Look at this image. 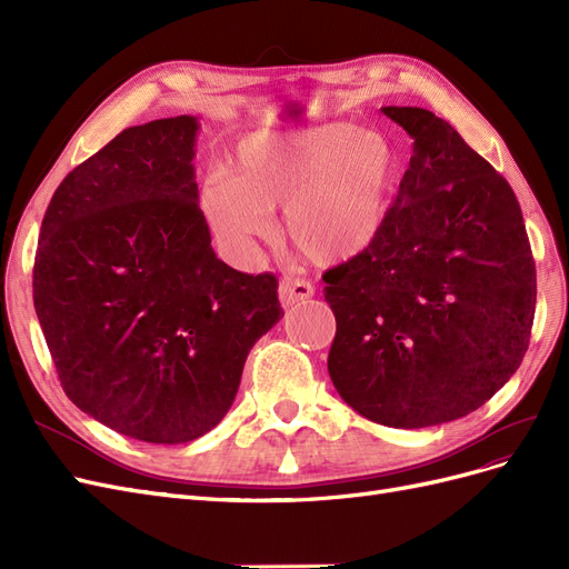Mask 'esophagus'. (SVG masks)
Returning <instances> with one entry per match:
<instances>
[{
	"mask_svg": "<svg viewBox=\"0 0 569 569\" xmlns=\"http://www.w3.org/2000/svg\"><path fill=\"white\" fill-rule=\"evenodd\" d=\"M313 295H316L313 282L299 280V278H287V280H282L280 287H278V297H280V303H282L284 308L297 306L299 301L311 299Z\"/></svg>",
	"mask_w": 569,
	"mask_h": 569,
	"instance_id": "obj_1",
	"label": "esophagus"
}]
</instances>
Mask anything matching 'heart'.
Returning <instances> with one entry per match:
<instances>
[{"label": "heart", "mask_w": 569, "mask_h": 569, "mask_svg": "<svg viewBox=\"0 0 569 569\" xmlns=\"http://www.w3.org/2000/svg\"><path fill=\"white\" fill-rule=\"evenodd\" d=\"M399 157L380 132L353 126L272 128L239 144L237 176L201 189V216L230 253H247L284 209V234L308 261L347 263L380 237Z\"/></svg>", "instance_id": "obj_1"}]
</instances>
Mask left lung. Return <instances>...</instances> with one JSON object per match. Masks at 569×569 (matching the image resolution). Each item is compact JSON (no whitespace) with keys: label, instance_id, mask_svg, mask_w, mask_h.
Masks as SVG:
<instances>
[{"label":"left lung","instance_id":"obj_1","mask_svg":"<svg viewBox=\"0 0 569 569\" xmlns=\"http://www.w3.org/2000/svg\"><path fill=\"white\" fill-rule=\"evenodd\" d=\"M382 111L412 157L375 244L322 274L327 370L363 418L418 429L468 416L520 368L537 270L506 178L432 111Z\"/></svg>","mask_w":569,"mask_h":569}]
</instances>
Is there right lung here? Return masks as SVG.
Here are the masks:
<instances>
[{"instance_id": "1", "label": "right lung", "mask_w": 569, "mask_h": 569, "mask_svg": "<svg viewBox=\"0 0 569 569\" xmlns=\"http://www.w3.org/2000/svg\"><path fill=\"white\" fill-rule=\"evenodd\" d=\"M199 120L128 128L63 178L32 268L61 387L149 443L203 437L230 410L253 343L284 313L272 272L222 263L199 209Z\"/></svg>"}]
</instances>
